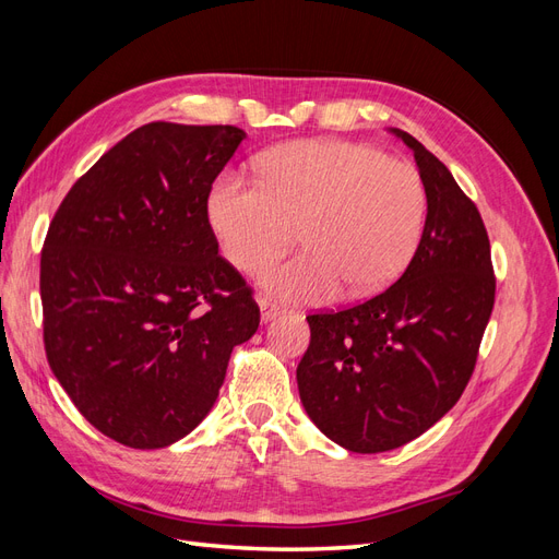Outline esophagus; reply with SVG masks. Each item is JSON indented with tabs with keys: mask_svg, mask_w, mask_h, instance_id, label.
Returning a JSON list of instances; mask_svg holds the SVG:
<instances>
[{
	"mask_svg": "<svg viewBox=\"0 0 559 559\" xmlns=\"http://www.w3.org/2000/svg\"><path fill=\"white\" fill-rule=\"evenodd\" d=\"M259 308H261V319L263 321L275 319L282 312V306H277V302L273 298H267V296L259 298Z\"/></svg>",
	"mask_w": 559,
	"mask_h": 559,
	"instance_id": "1",
	"label": "esophagus"
}]
</instances>
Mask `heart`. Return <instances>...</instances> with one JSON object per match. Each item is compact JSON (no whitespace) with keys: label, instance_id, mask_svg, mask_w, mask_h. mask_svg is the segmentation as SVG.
Returning <instances> with one entry per match:
<instances>
[{"label":"heart","instance_id":"obj_1","mask_svg":"<svg viewBox=\"0 0 559 559\" xmlns=\"http://www.w3.org/2000/svg\"><path fill=\"white\" fill-rule=\"evenodd\" d=\"M429 193L417 167L380 148L310 140L261 158V183L222 175L207 200L224 257L245 273L292 247L294 259L267 265V292L292 300H324L337 292L373 294L392 284L421 242Z\"/></svg>","mask_w":559,"mask_h":559}]
</instances>
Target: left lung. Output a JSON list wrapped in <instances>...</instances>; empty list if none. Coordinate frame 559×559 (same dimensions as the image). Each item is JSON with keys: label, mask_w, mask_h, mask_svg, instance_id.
<instances>
[{"label": "left lung", "mask_w": 559, "mask_h": 559, "mask_svg": "<svg viewBox=\"0 0 559 559\" xmlns=\"http://www.w3.org/2000/svg\"><path fill=\"white\" fill-rule=\"evenodd\" d=\"M427 183L421 242L405 273L359 306L310 314L296 368L308 417L333 443L373 454L411 443L460 401L495 308V270L478 207L413 134Z\"/></svg>", "instance_id": "1"}]
</instances>
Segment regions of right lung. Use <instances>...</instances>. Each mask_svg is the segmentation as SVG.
<instances>
[{
  "mask_svg": "<svg viewBox=\"0 0 559 559\" xmlns=\"http://www.w3.org/2000/svg\"><path fill=\"white\" fill-rule=\"evenodd\" d=\"M245 138L235 126L146 123L72 186L48 226L46 359L116 443L156 450L191 433L233 347L259 329L207 218L212 183Z\"/></svg>",
  "mask_w": 559,
  "mask_h": 559,
  "instance_id": "obj_1",
  "label": "right lung"
}]
</instances>
